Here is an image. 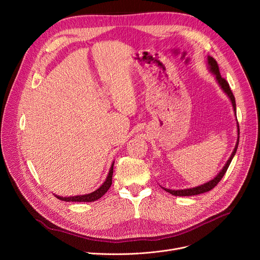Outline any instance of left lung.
I'll return each instance as SVG.
<instances>
[{
	"label": "left lung",
	"instance_id": "1",
	"mask_svg": "<svg viewBox=\"0 0 260 260\" xmlns=\"http://www.w3.org/2000/svg\"><path fill=\"white\" fill-rule=\"evenodd\" d=\"M207 62H208V67H209V71L215 76V79L217 81L218 85L220 86V88L223 90V92L228 95V98L230 99L231 103H232V106H233V109H234V113H235V116H236V102H235V97L233 92H232L231 88H230V85L228 82L225 81V79H223L219 73V67H218V64L217 62L215 61L214 58L208 56L207 58ZM237 120V119H236ZM237 141H236V144H235V147H234V151L233 153L231 154L229 160L226 161V163L224 165V167L222 168V170L218 173L214 178L206 183H203L201 185H198V186H195V187H189V188H183V189H170V188H167V187H163L161 186L163 189L167 190L168 193L174 195V196H194V195H199V194H203V193H207L209 192V190H211L212 188H214L218 182H219L221 180L222 177L224 176L229 166L231 165L232 162V159H233V157L235 156L236 154V151H237V147H238V143H239V124H238V121H237Z\"/></svg>",
	"mask_w": 260,
	"mask_h": 260
}]
</instances>
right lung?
<instances>
[{
	"label": "right lung",
	"mask_w": 260,
	"mask_h": 260,
	"mask_svg": "<svg viewBox=\"0 0 260 260\" xmlns=\"http://www.w3.org/2000/svg\"><path fill=\"white\" fill-rule=\"evenodd\" d=\"M114 163L115 161L112 163V167L109 169L108 175L106 177L105 181L102 183V185L97 188L93 192L89 193V194H85V195H78V196H70V197H62L59 195H54L58 199L63 200V201H67V202H92L100 199L106 192L108 190V188L111 187L112 185V178H113V173H114Z\"/></svg>",
	"instance_id": "obj_1"
}]
</instances>
